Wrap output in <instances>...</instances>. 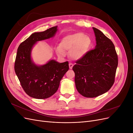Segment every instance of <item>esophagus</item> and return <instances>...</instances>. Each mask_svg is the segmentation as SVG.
I'll return each mask as SVG.
<instances>
[{
  "label": "esophagus",
  "mask_w": 133,
  "mask_h": 133,
  "mask_svg": "<svg viewBox=\"0 0 133 133\" xmlns=\"http://www.w3.org/2000/svg\"><path fill=\"white\" fill-rule=\"evenodd\" d=\"M69 68L70 69H71L72 68H73V64H72V63H70L69 64Z\"/></svg>",
  "instance_id": "34e87169"
}]
</instances>
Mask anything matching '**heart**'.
Masks as SVG:
<instances>
[{"label": "heart", "mask_w": 133, "mask_h": 133, "mask_svg": "<svg viewBox=\"0 0 133 133\" xmlns=\"http://www.w3.org/2000/svg\"><path fill=\"white\" fill-rule=\"evenodd\" d=\"M91 44V41L89 37L82 33H76L65 36L60 45L56 48V51L60 57L65 55V51H70L72 59L79 60L88 53Z\"/></svg>", "instance_id": "obj_1"}]
</instances>
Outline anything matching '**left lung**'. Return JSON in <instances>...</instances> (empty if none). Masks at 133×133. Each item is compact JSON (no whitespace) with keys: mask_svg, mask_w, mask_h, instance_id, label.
<instances>
[{"mask_svg":"<svg viewBox=\"0 0 133 133\" xmlns=\"http://www.w3.org/2000/svg\"><path fill=\"white\" fill-rule=\"evenodd\" d=\"M92 29L96 40L95 49L76 61L73 67L76 89L87 98L96 97L110 89L118 64L114 44L101 31Z\"/></svg>","mask_w":133,"mask_h":133,"instance_id":"8db88e82","label":"left lung"}]
</instances>
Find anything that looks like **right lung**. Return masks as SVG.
Segmentation results:
<instances>
[{"instance_id":"1","label":"right lung","mask_w":133,"mask_h":133,"mask_svg":"<svg viewBox=\"0 0 133 133\" xmlns=\"http://www.w3.org/2000/svg\"><path fill=\"white\" fill-rule=\"evenodd\" d=\"M58 26L45 31L35 32L20 44L16 56L14 70L26 93L31 98H49L58 89L60 80L69 70L68 62L60 63L51 59L44 65L36 64L31 51L38 42L54 37Z\"/></svg>"}]
</instances>
